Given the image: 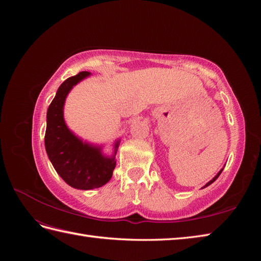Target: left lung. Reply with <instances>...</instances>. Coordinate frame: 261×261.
I'll use <instances>...</instances> for the list:
<instances>
[{
  "mask_svg": "<svg viewBox=\"0 0 261 261\" xmlns=\"http://www.w3.org/2000/svg\"><path fill=\"white\" fill-rule=\"evenodd\" d=\"M222 171H223V169H222V170H221V171H220V172H219V173H218V174H217V175H216V176H215V177H213V178H212V179H211V180H210V181H209V183H207V184H206V185H204V186H203V187H202V188H204V187H207V186H209V185H210V184H212V183H213V181H215V180H216V179H217V178H218V177H219V176H220V174H221V172H222Z\"/></svg>",
  "mask_w": 261,
  "mask_h": 261,
  "instance_id": "1",
  "label": "left lung"
}]
</instances>
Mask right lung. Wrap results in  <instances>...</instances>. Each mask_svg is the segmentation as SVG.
<instances>
[{
  "mask_svg": "<svg viewBox=\"0 0 261 261\" xmlns=\"http://www.w3.org/2000/svg\"><path fill=\"white\" fill-rule=\"evenodd\" d=\"M81 72L67 78L58 89L46 113L44 145L46 153L59 175L66 183L78 189H92L107 184L115 168V154L106 158L100 148L84 144L69 132L63 118V107L69 90L78 82L89 76ZM118 143L115 144V153Z\"/></svg>",
  "mask_w": 261,
  "mask_h": 261,
  "instance_id": "right-lung-1",
  "label": "right lung"
}]
</instances>
